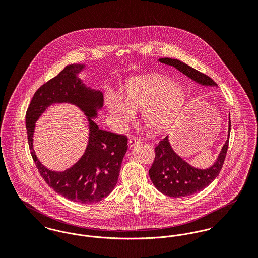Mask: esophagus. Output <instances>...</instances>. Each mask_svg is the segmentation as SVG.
Listing matches in <instances>:
<instances>
[{"mask_svg": "<svg viewBox=\"0 0 258 258\" xmlns=\"http://www.w3.org/2000/svg\"><path fill=\"white\" fill-rule=\"evenodd\" d=\"M139 143H140V141L136 137H131L130 140H128V146H130V148H134L137 144H139Z\"/></svg>", "mask_w": 258, "mask_h": 258, "instance_id": "esophagus-1", "label": "esophagus"}]
</instances>
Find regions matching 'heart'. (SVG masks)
Instances as JSON below:
<instances>
[{"instance_id":"obj_1","label":"heart","mask_w":258,"mask_h":258,"mask_svg":"<svg viewBox=\"0 0 258 258\" xmlns=\"http://www.w3.org/2000/svg\"><path fill=\"white\" fill-rule=\"evenodd\" d=\"M187 92L171 78L149 74L128 78L123 85V100L108 99L106 105L115 119L126 123L134 118V111L142 110L141 121L148 133L160 135L167 133L184 109Z\"/></svg>"}]
</instances>
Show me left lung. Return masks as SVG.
Segmentation results:
<instances>
[{"instance_id":"obj_1","label":"left lung","mask_w":258,"mask_h":258,"mask_svg":"<svg viewBox=\"0 0 258 258\" xmlns=\"http://www.w3.org/2000/svg\"><path fill=\"white\" fill-rule=\"evenodd\" d=\"M158 61L172 66L197 84L205 87H218L215 81L194 68L178 59L161 58ZM230 114L228 116L227 139L221 149L215 162L207 168H198L189 164L172 148L169 135L155 148L156 158L149 170V176L156 188L161 194L171 197H185L203 190L220 174L226 156L230 135Z\"/></svg>"}]
</instances>
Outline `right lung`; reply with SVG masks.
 I'll list each match as a JSON object with an SVG mask.
<instances>
[{"label": "right lung", "mask_w": 258, "mask_h": 258, "mask_svg": "<svg viewBox=\"0 0 258 258\" xmlns=\"http://www.w3.org/2000/svg\"><path fill=\"white\" fill-rule=\"evenodd\" d=\"M83 63L68 64L35 93L26 113V127L31 155L44 181L57 194L74 202L91 204L109 196L118 182L127 138L100 130L94 119L103 106L102 93L86 85L80 74ZM69 103L79 108L87 117L88 142L82 158L63 172L46 169L37 159L32 145L35 123L51 105Z\"/></svg>", "instance_id": "add662e5"}]
</instances>
